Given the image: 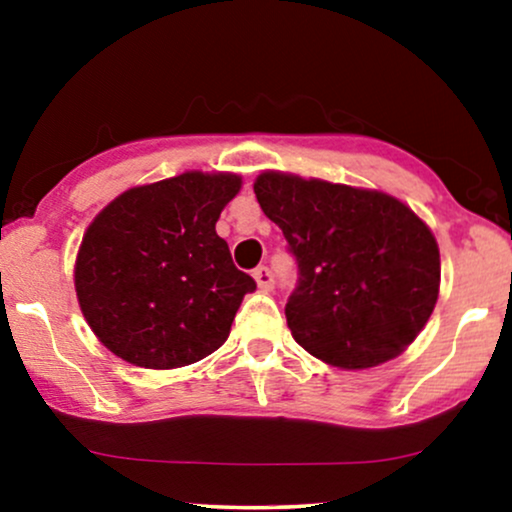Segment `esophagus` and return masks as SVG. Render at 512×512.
Masks as SVG:
<instances>
[{
    "label": "esophagus",
    "mask_w": 512,
    "mask_h": 512,
    "mask_svg": "<svg viewBox=\"0 0 512 512\" xmlns=\"http://www.w3.org/2000/svg\"><path fill=\"white\" fill-rule=\"evenodd\" d=\"M255 281H257V286H260V291H264V293L274 289V274L269 272V267H257Z\"/></svg>",
    "instance_id": "1"
}]
</instances>
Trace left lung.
<instances>
[{
	"label": "left lung",
	"mask_w": 512,
	"mask_h": 512,
	"mask_svg": "<svg viewBox=\"0 0 512 512\" xmlns=\"http://www.w3.org/2000/svg\"><path fill=\"white\" fill-rule=\"evenodd\" d=\"M255 195L296 257L286 322L308 354L361 370L419 337L438 301L440 252L407 204L276 170L255 180Z\"/></svg>",
	"instance_id": "1"
}]
</instances>
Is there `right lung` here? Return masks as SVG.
Listing matches in <instances>:
<instances>
[{"label":"right lung","instance_id":"1","mask_svg":"<svg viewBox=\"0 0 512 512\" xmlns=\"http://www.w3.org/2000/svg\"><path fill=\"white\" fill-rule=\"evenodd\" d=\"M240 185V175L190 170L122 192L86 228L76 298L122 361L180 368L226 342L243 296L257 289L216 236Z\"/></svg>","mask_w":512,"mask_h":512}]
</instances>
